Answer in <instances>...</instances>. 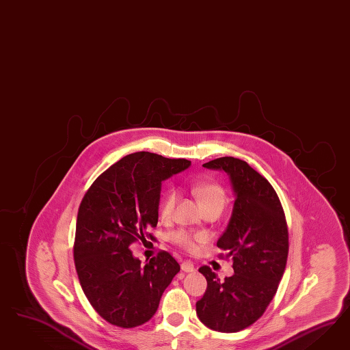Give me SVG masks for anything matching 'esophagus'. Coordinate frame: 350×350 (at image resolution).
I'll use <instances>...</instances> for the list:
<instances>
[{
    "label": "esophagus",
    "mask_w": 350,
    "mask_h": 350,
    "mask_svg": "<svg viewBox=\"0 0 350 350\" xmlns=\"http://www.w3.org/2000/svg\"><path fill=\"white\" fill-rule=\"evenodd\" d=\"M180 269H182L183 272L189 273V272H193V271H195V267H193V263L190 262V260H185V262H182V265H180Z\"/></svg>",
    "instance_id": "34e87169"
}]
</instances>
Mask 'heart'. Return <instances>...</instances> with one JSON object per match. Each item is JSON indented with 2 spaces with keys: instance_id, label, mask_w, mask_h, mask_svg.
Here are the masks:
<instances>
[{
  "instance_id": "obj_1",
  "label": "heart",
  "mask_w": 350,
  "mask_h": 350,
  "mask_svg": "<svg viewBox=\"0 0 350 350\" xmlns=\"http://www.w3.org/2000/svg\"><path fill=\"white\" fill-rule=\"evenodd\" d=\"M192 192L198 198L199 202L202 204V209L209 208V206H219L222 208L227 200L226 191L221 185L218 183H200V185H193L192 186ZM178 200V192L174 189L165 192L160 202L159 213L160 217L163 219H168L172 217L176 202ZM170 241L180 249L186 252H193L196 244L195 241L199 239V236H195L192 233L187 232L185 230H178L170 234Z\"/></svg>"
}]
</instances>
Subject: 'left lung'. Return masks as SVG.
<instances>
[{
	"label": "left lung",
	"instance_id": "1",
	"mask_svg": "<svg viewBox=\"0 0 350 350\" xmlns=\"http://www.w3.org/2000/svg\"><path fill=\"white\" fill-rule=\"evenodd\" d=\"M202 167L224 170L232 183L234 204L217 246L233 260V273L221 281L208 265L199 272L208 287L196 303L202 323L219 332H237L263 316L285 272L288 231L272 185L244 160L223 157Z\"/></svg>",
	"mask_w": 350,
	"mask_h": 350
}]
</instances>
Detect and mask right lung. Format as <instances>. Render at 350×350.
<instances>
[{"instance_id":"right-lung-1","label":"right lung","mask_w":350,"mask_h":350,"mask_svg":"<svg viewBox=\"0 0 350 350\" xmlns=\"http://www.w3.org/2000/svg\"><path fill=\"white\" fill-rule=\"evenodd\" d=\"M190 160L139 151L100 174L81 202L77 217L75 265L85 297L109 323L132 329L148 322L160 297L180 272L167 252L145 265L129 246L152 240L158 224L161 182L187 170Z\"/></svg>"}]
</instances>
